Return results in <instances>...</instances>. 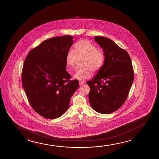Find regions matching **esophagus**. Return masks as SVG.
Segmentation results:
<instances>
[{
    "instance_id": "1",
    "label": "esophagus",
    "mask_w": 159,
    "mask_h": 159,
    "mask_svg": "<svg viewBox=\"0 0 159 159\" xmlns=\"http://www.w3.org/2000/svg\"><path fill=\"white\" fill-rule=\"evenodd\" d=\"M84 84H85V82H84V81H79V85H80V86L84 85Z\"/></svg>"
}]
</instances>
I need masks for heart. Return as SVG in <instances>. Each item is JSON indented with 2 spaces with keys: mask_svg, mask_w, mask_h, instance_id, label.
<instances>
[{
  "mask_svg": "<svg viewBox=\"0 0 159 159\" xmlns=\"http://www.w3.org/2000/svg\"><path fill=\"white\" fill-rule=\"evenodd\" d=\"M78 57H84L83 65L84 67L79 68L74 74V78L83 80L92 76V71L98 72L104 65L105 55L104 50L97 48L96 44L86 39L78 42L74 46V50L68 51L66 62L68 66L74 67Z\"/></svg>",
  "mask_w": 159,
  "mask_h": 159,
  "instance_id": "b5f03b06",
  "label": "heart"
}]
</instances>
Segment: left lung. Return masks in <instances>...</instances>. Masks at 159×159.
<instances>
[{"instance_id": "8db88e82", "label": "left lung", "mask_w": 159, "mask_h": 159, "mask_svg": "<svg viewBox=\"0 0 159 159\" xmlns=\"http://www.w3.org/2000/svg\"><path fill=\"white\" fill-rule=\"evenodd\" d=\"M105 55L104 63L94 78L88 81L89 103L99 113L110 114L122 107L133 84L134 73L126 50L107 37L95 36Z\"/></svg>"}]
</instances>
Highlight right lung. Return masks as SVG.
Masks as SVG:
<instances>
[{
    "mask_svg": "<svg viewBox=\"0 0 159 159\" xmlns=\"http://www.w3.org/2000/svg\"><path fill=\"white\" fill-rule=\"evenodd\" d=\"M73 36L52 37L29 52L22 72V86L31 107L47 119L63 115L79 87L66 71V57Z\"/></svg>",
    "mask_w": 159,
    "mask_h": 159,
    "instance_id": "1",
    "label": "right lung"
}]
</instances>
